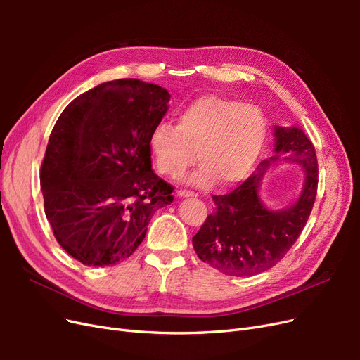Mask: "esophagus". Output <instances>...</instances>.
<instances>
[{"label": "esophagus", "instance_id": "34e87169", "mask_svg": "<svg viewBox=\"0 0 360 360\" xmlns=\"http://www.w3.org/2000/svg\"><path fill=\"white\" fill-rule=\"evenodd\" d=\"M177 195H179V197H181V198H193V197H197V193L191 192V191H186V189H180L177 192Z\"/></svg>", "mask_w": 360, "mask_h": 360}]
</instances>
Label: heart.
Segmentation results:
<instances>
[{
  "mask_svg": "<svg viewBox=\"0 0 360 360\" xmlns=\"http://www.w3.org/2000/svg\"><path fill=\"white\" fill-rule=\"evenodd\" d=\"M267 123L255 105L207 94L177 114V127L159 123L150 135V148L159 171L181 177L201 163L191 181L198 186H233L248 177L264 146Z\"/></svg>",
  "mask_w": 360,
  "mask_h": 360,
  "instance_id": "b5f03b06",
  "label": "heart"
}]
</instances>
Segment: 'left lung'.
Wrapping results in <instances>:
<instances>
[{
	"mask_svg": "<svg viewBox=\"0 0 360 360\" xmlns=\"http://www.w3.org/2000/svg\"><path fill=\"white\" fill-rule=\"evenodd\" d=\"M274 156L259 162L250 177L226 195H214V210L192 237L204 263L228 276H252L278 264L296 243L317 197L319 162L309 138L299 127H275ZM278 161L297 162L305 171L298 201L269 211L259 200V180Z\"/></svg>",
	"mask_w": 360,
	"mask_h": 360,
	"instance_id": "left-lung-1",
	"label": "left lung"
}]
</instances>
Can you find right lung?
I'll use <instances>...</instances> for the list:
<instances>
[{"label":"right lung","mask_w":360,"mask_h":360,"mask_svg":"<svg viewBox=\"0 0 360 360\" xmlns=\"http://www.w3.org/2000/svg\"><path fill=\"white\" fill-rule=\"evenodd\" d=\"M169 93L139 79L76 97L53 126L40 169L45 214L60 246L91 267L127 259L174 188L151 169L150 135Z\"/></svg>","instance_id":"1"}]
</instances>
